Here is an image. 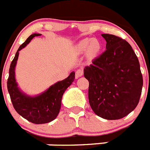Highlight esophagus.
I'll list each match as a JSON object with an SVG mask.
<instances>
[{"instance_id": "obj_1", "label": "esophagus", "mask_w": 150, "mask_h": 150, "mask_svg": "<svg viewBox=\"0 0 150 150\" xmlns=\"http://www.w3.org/2000/svg\"><path fill=\"white\" fill-rule=\"evenodd\" d=\"M83 75V71L82 69H78L77 71H76V78L80 77Z\"/></svg>"}]
</instances>
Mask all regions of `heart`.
I'll list each match as a JSON object with an SVG mask.
<instances>
[{"label": "heart", "mask_w": 150, "mask_h": 150, "mask_svg": "<svg viewBox=\"0 0 150 150\" xmlns=\"http://www.w3.org/2000/svg\"><path fill=\"white\" fill-rule=\"evenodd\" d=\"M101 44L98 40L93 38H86L81 40L77 45V50L80 52H84L88 50L90 56H95L100 52Z\"/></svg>", "instance_id": "heart-1"}]
</instances>
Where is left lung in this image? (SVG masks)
Here are the masks:
<instances>
[{"instance_id": "obj_1", "label": "left lung", "mask_w": 150, "mask_h": 150, "mask_svg": "<svg viewBox=\"0 0 150 150\" xmlns=\"http://www.w3.org/2000/svg\"><path fill=\"white\" fill-rule=\"evenodd\" d=\"M106 50L84 68L89 82L88 100L95 114L120 120L137 107L143 87L138 59L126 40L103 34Z\"/></svg>"}]
</instances>
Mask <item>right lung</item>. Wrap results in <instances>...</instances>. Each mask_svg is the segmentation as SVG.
I'll use <instances>...</instances> for the list:
<instances>
[{"instance_id": "1", "label": "right lung", "mask_w": 150, "mask_h": 150, "mask_svg": "<svg viewBox=\"0 0 150 150\" xmlns=\"http://www.w3.org/2000/svg\"><path fill=\"white\" fill-rule=\"evenodd\" d=\"M40 35L31 34L19 46L10 64L7 79V89L14 109L20 116L34 124H44L55 120L60 111L63 94L75 79V73L73 71L66 79L57 82L44 92L34 97L28 96L18 88L15 78L18 52L25 47L34 37Z\"/></svg>"}]
</instances>
